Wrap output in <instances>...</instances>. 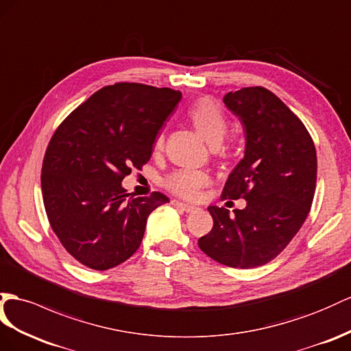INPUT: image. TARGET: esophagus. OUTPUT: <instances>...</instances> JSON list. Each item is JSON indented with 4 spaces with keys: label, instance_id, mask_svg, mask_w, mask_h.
Returning a JSON list of instances; mask_svg holds the SVG:
<instances>
[{
    "label": "esophagus",
    "instance_id": "1",
    "mask_svg": "<svg viewBox=\"0 0 351 351\" xmlns=\"http://www.w3.org/2000/svg\"><path fill=\"white\" fill-rule=\"evenodd\" d=\"M172 204L175 206V208L181 209V210H184V212H193L194 209H197L195 206H193V204H186V203H184V202H179V200H172Z\"/></svg>",
    "mask_w": 351,
    "mask_h": 351
}]
</instances>
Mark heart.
Segmentation results:
<instances>
[{
    "label": "heart",
    "instance_id": "heart-1",
    "mask_svg": "<svg viewBox=\"0 0 351 351\" xmlns=\"http://www.w3.org/2000/svg\"><path fill=\"white\" fill-rule=\"evenodd\" d=\"M186 119L194 129L208 141L210 145H218L228 130V117L223 108L212 97H200L186 108ZM165 147V134L158 133L154 139V152ZM210 184V175L204 170L178 169L165 178V186L184 199L193 200L200 191Z\"/></svg>",
    "mask_w": 351,
    "mask_h": 351
}]
</instances>
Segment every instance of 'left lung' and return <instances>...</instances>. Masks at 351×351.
<instances>
[{"mask_svg":"<svg viewBox=\"0 0 351 351\" xmlns=\"http://www.w3.org/2000/svg\"><path fill=\"white\" fill-rule=\"evenodd\" d=\"M223 102L245 128V157L230 173L221 200L245 209L209 206L213 228L199 247L232 268L261 267L282 252L307 219L316 191V147L304 123L268 88L243 87Z\"/></svg>","mask_w":351,"mask_h":351,"instance_id":"1","label":"left lung"}]
</instances>
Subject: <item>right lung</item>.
I'll list each match as a JSON object with an SVG mask.
<instances>
[{
  "mask_svg": "<svg viewBox=\"0 0 351 351\" xmlns=\"http://www.w3.org/2000/svg\"><path fill=\"white\" fill-rule=\"evenodd\" d=\"M181 92L141 83L105 86L59 124L41 167L51 230L75 261L112 268L136 252L165 194L133 197L121 186L148 163L152 143Z\"/></svg>",
  "mask_w": 351,
  "mask_h": 351,
  "instance_id": "1",
  "label": "right lung"
}]
</instances>
